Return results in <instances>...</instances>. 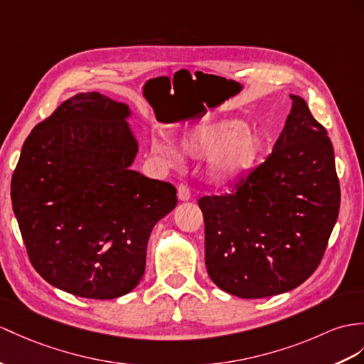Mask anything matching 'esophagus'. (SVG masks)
Instances as JSON below:
<instances>
[{
  "label": "esophagus",
  "instance_id": "obj_1",
  "mask_svg": "<svg viewBox=\"0 0 364 364\" xmlns=\"http://www.w3.org/2000/svg\"><path fill=\"white\" fill-rule=\"evenodd\" d=\"M177 196H179L182 202L191 199V191L187 185H179V188H177Z\"/></svg>",
  "mask_w": 364,
  "mask_h": 364
}]
</instances>
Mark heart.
Instances as JSON below:
<instances>
[{"mask_svg":"<svg viewBox=\"0 0 364 364\" xmlns=\"http://www.w3.org/2000/svg\"><path fill=\"white\" fill-rule=\"evenodd\" d=\"M181 148L196 159H211L210 174L218 183L232 185L249 176L264 154V140L237 119L205 122L185 129ZM153 151L165 164L181 165L182 156L165 141H156Z\"/></svg>","mask_w":364,"mask_h":364,"instance_id":"1","label":"heart"}]
</instances>
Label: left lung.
Instances as JSON below:
<instances>
[{
	"label": "left lung",
	"instance_id": "left-lung-1",
	"mask_svg": "<svg viewBox=\"0 0 364 364\" xmlns=\"http://www.w3.org/2000/svg\"><path fill=\"white\" fill-rule=\"evenodd\" d=\"M290 99L267 161L235 193L199 199L207 272L239 298L273 296L303 284L320 265L338 218L332 141L304 99Z\"/></svg>",
	"mask_w": 364,
	"mask_h": 364
}]
</instances>
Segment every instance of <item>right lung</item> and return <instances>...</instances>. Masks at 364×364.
I'll use <instances>...</instances> for the list:
<instances>
[{
  "instance_id": "obj_1",
  "label": "right lung",
  "mask_w": 364,
  "mask_h": 364,
  "mask_svg": "<svg viewBox=\"0 0 364 364\" xmlns=\"http://www.w3.org/2000/svg\"><path fill=\"white\" fill-rule=\"evenodd\" d=\"M131 114L103 94H77L23 145L14 213L33 269L68 294H129L144 277L153 227L177 205L171 183L131 170L139 153Z\"/></svg>"
}]
</instances>
